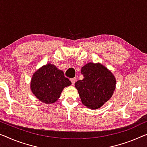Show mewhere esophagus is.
<instances>
[{
	"instance_id": "1",
	"label": "esophagus",
	"mask_w": 147,
	"mask_h": 147,
	"mask_svg": "<svg viewBox=\"0 0 147 147\" xmlns=\"http://www.w3.org/2000/svg\"><path fill=\"white\" fill-rule=\"evenodd\" d=\"M76 78H71V81L72 84L74 85V83H75V82H76Z\"/></svg>"
}]
</instances>
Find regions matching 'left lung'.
Segmentation results:
<instances>
[{
    "mask_svg": "<svg viewBox=\"0 0 147 147\" xmlns=\"http://www.w3.org/2000/svg\"><path fill=\"white\" fill-rule=\"evenodd\" d=\"M81 73L84 78L74 85L82 103L92 109L100 108L113 95L116 86L115 76L100 63H88L82 67Z\"/></svg>",
    "mask_w": 147,
    "mask_h": 147,
    "instance_id": "1",
    "label": "left lung"
}]
</instances>
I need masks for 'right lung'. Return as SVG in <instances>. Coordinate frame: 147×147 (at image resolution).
Segmentation results:
<instances>
[{
  "label": "right lung",
  "mask_w": 147,
  "mask_h": 147,
  "mask_svg": "<svg viewBox=\"0 0 147 147\" xmlns=\"http://www.w3.org/2000/svg\"><path fill=\"white\" fill-rule=\"evenodd\" d=\"M71 84V82L61 70L48 63L33 74L30 88L39 100L50 104L57 102L63 88Z\"/></svg>",
  "instance_id": "1"
}]
</instances>
